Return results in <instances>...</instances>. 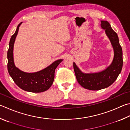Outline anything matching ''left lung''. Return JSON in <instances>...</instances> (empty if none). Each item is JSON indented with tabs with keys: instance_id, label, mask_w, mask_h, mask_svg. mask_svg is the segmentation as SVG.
Returning <instances> with one entry per match:
<instances>
[{
	"instance_id": "1",
	"label": "left lung",
	"mask_w": 130,
	"mask_h": 130,
	"mask_svg": "<svg viewBox=\"0 0 130 130\" xmlns=\"http://www.w3.org/2000/svg\"><path fill=\"white\" fill-rule=\"evenodd\" d=\"M101 25L105 29L114 48V57L111 64L102 72L86 74L82 73L73 62V68L78 82L83 88L90 90H99L110 86L117 79L123 67L122 49L118 35L107 21H101Z\"/></svg>"
}]
</instances>
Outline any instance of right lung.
Masks as SVG:
<instances>
[{
  "label": "right lung",
  "instance_id": "obj_1",
  "mask_svg": "<svg viewBox=\"0 0 130 130\" xmlns=\"http://www.w3.org/2000/svg\"><path fill=\"white\" fill-rule=\"evenodd\" d=\"M20 23L11 36L7 52V69L10 76L17 85L25 91L32 93H41L48 90L52 85L55 78V69L62 60H58L45 69L36 73L22 72L15 67L13 62V45L17 36Z\"/></svg>",
  "mask_w": 130,
  "mask_h": 130
}]
</instances>
